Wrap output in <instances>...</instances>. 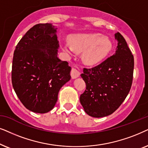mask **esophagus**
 Here are the masks:
<instances>
[{"label": "esophagus", "mask_w": 148, "mask_h": 148, "mask_svg": "<svg viewBox=\"0 0 148 148\" xmlns=\"http://www.w3.org/2000/svg\"><path fill=\"white\" fill-rule=\"evenodd\" d=\"M70 74H71V76H72V78L74 79V78H76L79 77L80 73L79 71L77 70V69L72 68V70H71Z\"/></svg>", "instance_id": "esophagus-1"}]
</instances>
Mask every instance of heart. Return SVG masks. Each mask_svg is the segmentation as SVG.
Segmentation results:
<instances>
[{"label": "heart", "instance_id": "heart-1", "mask_svg": "<svg viewBox=\"0 0 148 148\" xmlns=\"http://www.w3.org/2000/svg\"><path fill=\"white\" fill-rule=\"evenodd\" d=\"M70 42L62 44V49L69 55L82 52L84 64L95 65L103 61L112 50V42L99 33H84L72 35Z\"/></svg>", "mask_w": 148, "mask_h": 148}]
</instances>
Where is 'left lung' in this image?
<instances>
[{
  "mask_svg": "<svg viewBox=\"0 0 148 148\" xmlns=\"http://www.w3.org/2000/svg\"><path fill=\"white\" fill-rule=\"evenodd\" d=\"M115 53L98 66L84 68L81 77L86 89L80 101L88 115L101 118L110 115L123 103L131 88L134 58L124 37L117 32Z\"/></svg>",
  "mask_w": 148,
  "mask_h": 148,
  "instance_id": "8db88e82",
  "label": "left lung"
}]
</instances>
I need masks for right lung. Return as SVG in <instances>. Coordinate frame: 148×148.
Here are the masks:
<instances>
[{
    "label": "right lung",
    "instance_id": "obj_1",
    "mask_svg": "<svg viewBox=\"0 0 148 148\" xmlns=\"http://www.w3.org/2000/svg\"><path fill=\"white\" fill-rule=\"evenodd\" d=\"M57 29L48 23L34 25L13 54V87L23 105L36 113L52 110L60 88L71 78L68 63L58 58Z\"/></svg>",
    "mask_w": 148,
    "mask_h": 148
}]
</instances>
